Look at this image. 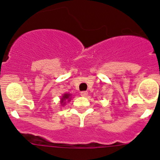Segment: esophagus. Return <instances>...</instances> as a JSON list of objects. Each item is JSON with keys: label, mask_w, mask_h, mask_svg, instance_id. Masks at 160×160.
<instances>
[{"label": "esophagus", "mask_w": 160, "mask_h": 160, "mask_svg": "<svg viewBox=\"0 0 160 160\" xmlns=\"http://www.w3.org/2000/svg\"><path fill=\"white\" fill-rule=\"evenodd\" d=\"M80 95H81L82 97H87V95H88V92H87V91H82L81 93H80Z\"/></svg>", "instance_id": "1"}]
</instances>
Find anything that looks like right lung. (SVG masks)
<instances>
[{
  "mask_svg": "<svg viewBox=\"0 0 160 160\" xmlns=\"http://www.w3.org/2000/svg\"><path fill=\"white\" fill-rule=\"evenodd\" d=\"M69 98H70V94H68V93L64 94V95H63V98L61 99V102H62V103H63V102L64 101V100H68Z\"/></svg>",
  "mask_w": 160,
  "mask_h": 160,
  "instance_id": "obj_1",
  "label": "right lung"
}]
</instances>
